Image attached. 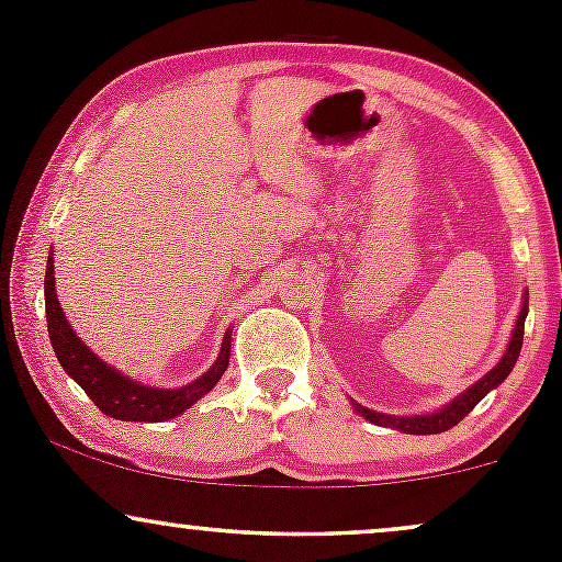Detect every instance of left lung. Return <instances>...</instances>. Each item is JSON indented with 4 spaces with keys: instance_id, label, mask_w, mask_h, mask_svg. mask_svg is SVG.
<instances>
[{
    "instance_id": "8db88e82",
    "label": "left lung",
    "mask_w": 562,
    "mask_h": 562,
    "mask_svg": "<svg viewBox=\"0 0 562 562\" xmlns=\"http://www.w3.org/2000/svg\"><path fill=\"white\" fill-rule=\"evenodd\" d=\"M526 314H528V303L524 301V308H520V317L515 322V330H513V338H509V346L505 351V357L499 359V364L494 367L492 372H486L479 383H473L465 393H460V396L454 398V402H449L443 409L434 412V415H406V417H396V415H383V412H372L367 409V406L357 404V412L362 417H367L370 423L375 425H385V428H396L402 430V434H443V430L454 428L457 423L462 420V417L470 415L473 412V406L481 402L483 396H486L488 391L496 389V385L505 380L509 372H513L515 362H518V353H520V346H524V325H526Z\"/></svg>"
}]
</instances>
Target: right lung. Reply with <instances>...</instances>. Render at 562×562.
<instances>
[{
    "label": "right lung",
    "mask_w": 562,
    "mask_h": 562,
    "mask_svg": "<svg viewBox=\"0 0 562 562\" xmlns=\"http://www.w3.org/2000/svg\"><path fill=\"white\" fill-rule=\"evenodd\" d=\"M44 308H47V330L53 340L55 357L63 370L87 391V396L97 404V409L108 417L128 423H164L182 415L198 398H203L222 380L229 364V333L224 335L222 351L209 372L182 389H153V385L137 383V380L121 375L115 367H108L100 357L83 346L74 327L63 314L60 301L55 293V261L53 254L47 259V274H44Z\"/></svg>",
    "instance_id": "add662e5"
}]
</instances>
